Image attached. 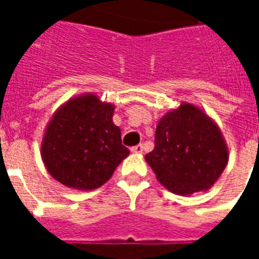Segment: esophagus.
<instances>
[{"mask_svg":"<svg viewBox=\"0 0 259 259\" xmlns=\"http://www.w3.org/2000/svg\"><path fill=\"white\" fill-rule=\"evenodd\" d=\"M130 151L135 152V154H141V152H143V146H141V144H137V146L132 147Z\"/></svg>","mask_w":259,"mask_h":259,"instance_id":"esophagus-1","label":"esophagus"}]
</instances>
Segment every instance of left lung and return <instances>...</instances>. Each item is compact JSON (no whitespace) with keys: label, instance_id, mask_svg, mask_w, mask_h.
Segmentation results:
<instances>
[{"label":"left lung","instance_id":"1","mask_svg":"<svg viewBox=\"0 0 259 259\" xmlns=\"http://www.w3.org/2000/svg\"><path fill=\"white\" fill-rule=\"evenodd\" d=\"M154 143L146 161L157 179L175 194L209 189L228 163L221 130L190 104H182L159 120Z\"/></svg>","mask_w":259,"mask_h":259}]
</instances>
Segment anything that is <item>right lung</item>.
Listing matches in <instances>:
<instances>
[{
	"label": "right lung",
	"mask_w": 259,
	"mask_h": 259,
	"mask_svg": "<svg viewBox=\"0 0 259 259\" xmlns=\"http://www.w3.org/2000/svg\"><path fill=\"white\" fill-rule=\"evenodd\" d=\"M112 115L113 105L93 94L73 98L58 109L41 144L42 161L54 179L68 187L91 190L112 176L129 155Z\"/></svg>",
	"instance_id": "1"
}]
</instances>
